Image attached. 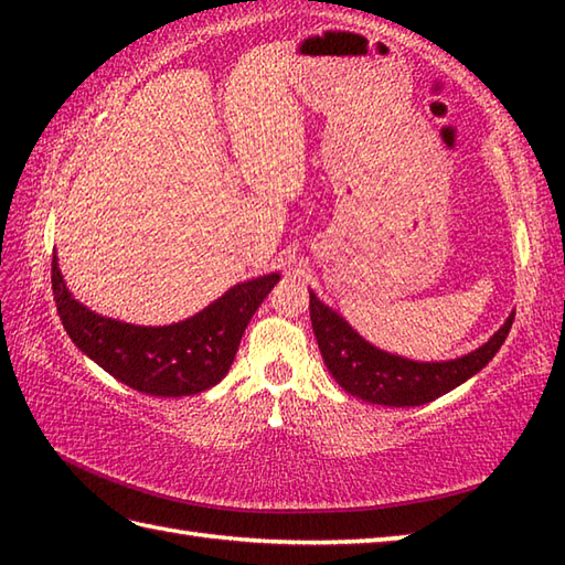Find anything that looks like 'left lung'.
Instances as JSON below:
<instances>
[{
	"instance_id": "1",
	"label": "left lung",
	"mask_w": 565,
	"mask_h": 565,
	"mask_svg": "<svg viewBox=\"0 0 565 565\" xmlns=\"http://www.w3.org/2000/svg\"><path fill=\"white\" fill-rule=\"evenodd\" d=\"M310 320H313L322 362L347 393L374 405L411 407L431 403L476 376L505 342L514 310L486 344L447 362H415L379 350L313 291H310Z\"/></svg>"
}]
</instances>
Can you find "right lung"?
<instances>
[{"label": "right lung", "mask_w": 565, "mask_h": 565, "mask_svg": "<svg viewBox=\"0 0 565 565\" xmlns=\"http://www.w3.org/2000/svg\"><path fill=\"white\" fill-rule=\"evenodd\" d=\"M279 274L235 284L196 316L172 326H130L94 313L70 294L53 252V296L70 340L94 364L134 391L182 398L215 386L231 369L247 322Z\"/></svg>", "instance_id": "right-lung-1"}]
</instances>
